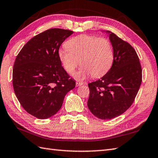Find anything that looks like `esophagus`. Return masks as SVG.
<instances>
[{"mask_svg": "<svg viewBox=\"0 0 158 158\" xmlns=\"http://www.w3.org/2000/svg\"><path fill=\"white\" fill-rule=\"evenodd\" d=\"M83 84V82H79V81H77L76 82V85L77 86H80Z\"/></svg>", "mask_w": 158, "mask_h": 158, "instance_id": "1", "label": "esophagus"}]
</instances>
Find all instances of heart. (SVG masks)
Instances as JSON below:
<instances>
[{"label":"heart","instance_id":"1","mask_svg":"<svg viewBox=\"0 0 158 158\" xmlns=\"http://www.w3.org/2000/svg\"><path fill=\"white\" fill-rule=\"evenodd\" d=\"M66 46L59 50L58 56L69 75H73L79 63L82 65L75 75L77 79H83L92 75L101 77L112 66L114 50L112 43L106 38L83 34L70 40Z\"/></svg>","mask_w":158,"mask_h":158}]
</instances>
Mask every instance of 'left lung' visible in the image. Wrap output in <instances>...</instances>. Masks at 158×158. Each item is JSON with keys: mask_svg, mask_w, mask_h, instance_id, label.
<instances>
[{"mask_svg": "<svg viewBox=\"0 0 158 158\" xmlns=\"http://www.w3.org/2000/svg\"><path fill=\"white\" fill-rule=\"evenodd\" d=\"M110 40L114 50L112 66L101 79L88 83V107L102 120L115 118L131 107L143 77L140 60L132 46L112 32Z\"/></svg>", "mask_w": 158, "mask_h": 158, "instance_id": "1", "label": "left lung"}]
</instances>
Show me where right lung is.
I'll return each mask as SVG.
<instances>
[{
  "label": "right lung",
  "mask_w": 158,
  "mask_h": 158,
  "mask_svg": "<svg viewBox=\"0 0 158 158\" xmlns=\"http://www.w3.org/2000/svg\"><path fill=\"white\" fill-rule=\"evenodd\" d=\"M73 33L57 28L46 30L28 41L15 60V94L24 110L39 119L56 114L76 85L58 56L61 44Z\"/></svg>",
  "instance_id": "add662e5"
}]
</instances>
